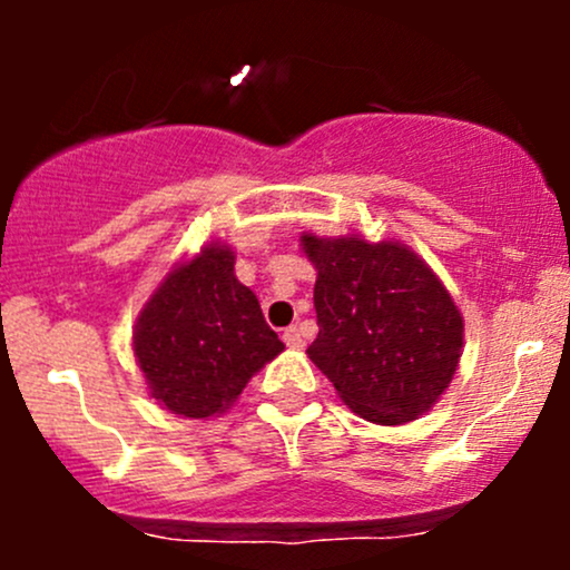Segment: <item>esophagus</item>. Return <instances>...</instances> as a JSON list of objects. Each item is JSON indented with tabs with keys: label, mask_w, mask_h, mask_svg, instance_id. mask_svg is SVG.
Listing matches in <instances>:
<instances>
[{
	"label": "esophagus",
	"mask_w": 570,
	"mask_h": 570,
	"mask_svg": "<svg viewBox=\"0 0 570 570\" xmlns=\"http://www.w3.org/2000/svg\"><path fill=\"white\" fill-rule=\"evenodd\" d=\"M284 343L289 345V348H303L305 345L303 332H299L297 326H289V330H284Z\"/></svg>",
	"instance_id": "obj_1"
}]
</instances>
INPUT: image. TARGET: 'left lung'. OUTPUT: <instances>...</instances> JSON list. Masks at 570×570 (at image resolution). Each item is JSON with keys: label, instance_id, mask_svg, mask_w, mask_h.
I'll return each instance as SVG.
<instances>
[{"label": "left lung", "instance_id": "left-lung-1", "mask_svg": "<svg viewBox=\"0 0 570 570\" xmlns=\"http://www.w3.org/2000/svg\"><path fill=\"white\" fill-rule=\"evenodd\" d=\"M316 267L318 335L307 358L364 421L402 426L453 381L463 316L436 273L399 240L299 235Z\"/></svg>", "mask_w": 570, "mask_h": 570}]
</instances>
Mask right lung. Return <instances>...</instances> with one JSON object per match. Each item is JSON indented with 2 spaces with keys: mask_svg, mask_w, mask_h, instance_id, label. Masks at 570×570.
Segmentation results:
<instances>
[{
  "mask_svg": "<svg viewBox=\"0 0 570 570\" xmlns=\"http://www.w3.org/2000/svg\"><path fill=\"white\" fill-rule=\"evenodd\" d=\"M284 351L257 294L235 278V252L212 240L174 265L141 307L134 356L149 396L185 417L230 410L254 372Z\"/></svg>",
  "mask_w": 570,
  "mask_h": 570,
  "instance_id": "right-lung-1",
  "label": "right lung"
}]
</instances>
